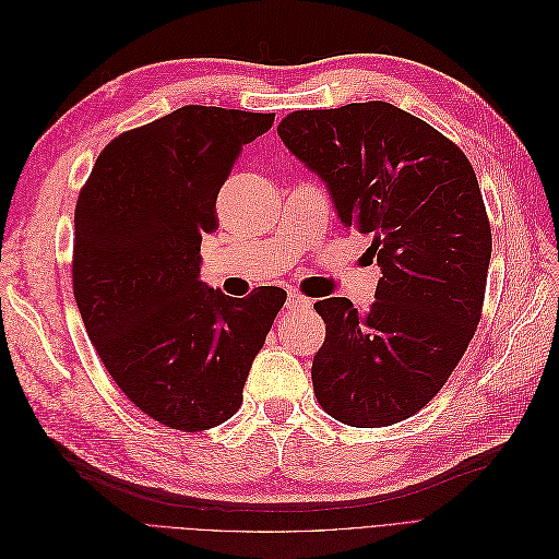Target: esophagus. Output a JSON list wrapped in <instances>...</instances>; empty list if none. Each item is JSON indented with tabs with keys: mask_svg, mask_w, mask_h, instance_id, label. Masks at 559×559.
<instances>
[{
	"mask_svg": "<svg viewBox=\"0 0 559 559\" xmlns=\"http://www.w3.org/2000/svg\"><path fill=\"white\" fill-rule=\"evenodd\" d=\"M307 309H311V300L305 298V296H300V294H296V290H288L286 311L296 313V311H307Z\"/></svg>",
	"mask_w": 559,
	"mask_h": 559,
	"instance_id": "obj_1",
	"label": "esophagus"
}]
</instances>
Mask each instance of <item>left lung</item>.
<instances>
[{
    "mask_svg": "<svg viewBox=\"0 0 559 559\" xmlns=\"http://www.w3.org/2000/svg\"><path fill=\"white\" fill-rule=\"evenodd\" d=\"M277 134L382 271L366 313L345 298L313 305L328 328L313 393L353 428L401 423L439 393L480 321L491 229L475 173L455 143L389 102L294 111Z\"/></svg>",
    "mask_w": 559,
    "mask_h": 559,
    "instance_id": "obj_1",
    "label": "left lung"
}]
</instances>
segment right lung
<instances>
[{
	"instance_id": "right-lung-1",
	"label": "right lung",
	"mask_w": 559,
	"mask_h": 559,
	"mask_svg": "<svg viewBox=\"0 0 559 559\" xmlns=\"http://www.w3.org/2000/svg\"><path fill=\"white\" fill-rule=\"evenodd\" d=\"M273 120L181 106L106 145L76 200L72 284L91 343L129 401L173 430L236 414L286 300L277 286L229 298L200 280L221 186Z\"/></svg>"
}]
</instances>
